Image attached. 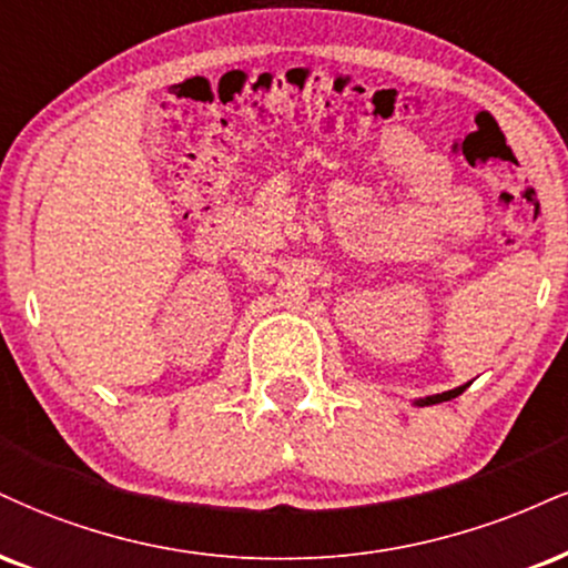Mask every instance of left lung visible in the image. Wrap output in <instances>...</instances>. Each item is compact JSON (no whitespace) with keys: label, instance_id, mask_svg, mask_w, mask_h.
I'll return each mask as SVG.
<instances>
[{"label":"left lung","instance_id":"8db88e82","mask_svg":"<svg viewBox=\"0 0 568 568\" xmlns=\"http://www.w3.org/2000/svg\"><path fill=\"white\" fill-rule=\"evenodd\" d=\"M468 386H470V384H463V386H457V388H449V392L423 396V399H415V405H418V407H428V405H439V402H449V399H455V396H460L463 392H466Z\"/></svg>","mask_w":568,"mask_h":568}]
</instances>
